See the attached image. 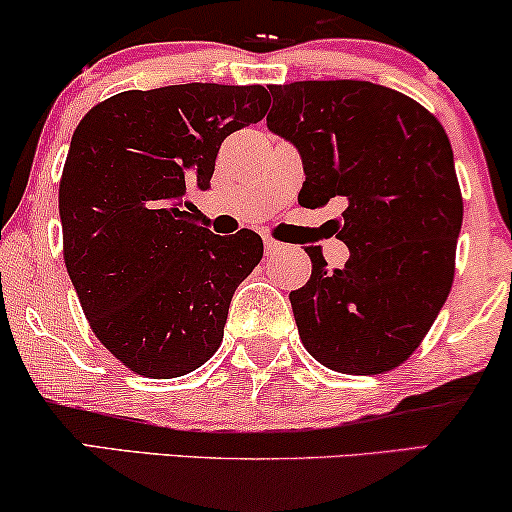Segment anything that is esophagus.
<instances>
[{"label": "esophagus", "mask_w": 512, "mask_h": 512, "mask_svg": "<svg viewBox=\"0 0 512 512\" xmlns=\"http://www.w3.org/2000/svg\"><path fill=\"white\" fill-rule=\"evenodd\" d=\"M284 249H287V247H284L282 242H277V240H265V256H270V258H272V256H280Z\"/></svg>", "instance_id": "34e87169"}]
</instances>
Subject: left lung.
I'll return each mask as SVG.
<instances>
[{"instance_id":"left-lung-1","label":"left lung","mask_w":512,"mask_h":512,"mask_svg":"<svg viewBox=\"0 0 512 512\" xmlns=\"http://www.w3.org/2000/svg\"><path fill=\"white\" fill-rule=\"evenodd\" d=\"M270 131L301 152L298 204L341 197L334 232L350 249L291 291L298 336L341 374H383L407 362L447 301L463 197L444 126L414 98L357 79L268 86Z\"/></svg>"}]
</instances>
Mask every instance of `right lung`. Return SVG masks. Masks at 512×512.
<instances>
[{"label": "right lung", "instance_id": "1", "mask_svg": "<svg viewBox=\"0 0 512 512\" xmlns=\"http://www.w3.org/2000/svg\"><path fill=\"white\" fill-rule=\"evenodd\" d=\"M268 101L261 84L122 91L72 134L58 188L65 268L96 338L134 374L185 376L223 341L263 240L202 228L188 192L211 188L221 143Z\"/></svg>", "mask_w": 512, "mask_h": 512}]
</instances>
